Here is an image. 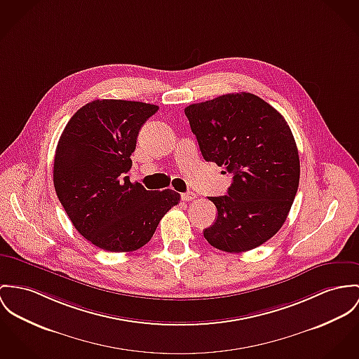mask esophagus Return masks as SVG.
Segmentation results:
<instances>
[{
    "label": "esophagus",
    "mask_w": 359,
    "mask_h": 359,
    "mask_svg": "<svg viewBox=\"0 0 359 359\" xmlns=\"http://www.w3.org/2000/svg\"><path fill=\"white\" fill-rule=\"evenodd\" d=\"M196 198V194L193 193H184L182 194V199L184 201V202H191V201H194Z\"/></svg>",
    "instance_id": "1"
}]
</instances>
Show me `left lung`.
I'll list each match as a JSON object with an SVG mask.
<instances>
[{"instance_id":"obj_1","label":"left lung","mask_w":359,"mask_h":359,"mask_svg":"<svg viewBox=\"0 0 359 359\" xmlns=\"http://www.w3.org/2000/svg\"><path fill=\"white\" fill-rule=\"evenodd\" d=\"M206 161L232 173L226 195L209 196L217 219L203 231L221 251L261 246L281 228L299 186V154L285 118L251 93L225 94L184 109Z\"/></svg>"}]
</instances>
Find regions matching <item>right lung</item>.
Wrapping results in <instances>:
<instances>
[{
    "label": "right lung",
    "instance_id": "obj_1",
    "mask_svg": "<svg viewBox=\"0 0 359 359\" xmlns=\"http://www.w3.org/2000/svg\"><path fill=\"white\" fill-rule=\"evenodd\" d=\"M157 111L144 102L95 100L71 117L57 143L55 194L78 232L97 248L128 252L144 246L180 201L173 190L150 191L126 176L139 130Z\"/></svg>",
    "mask_w": 359,
    "mask_h": 359
}]
</instances>
